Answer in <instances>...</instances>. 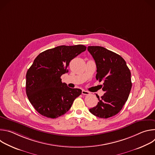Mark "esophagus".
Masks as SVG:
<instances>
[{
	"label": "esophagus",
	"instance_id": "34e87169",
	"mask_svg": "<svg viewBox=\"0 0 155 155\" xmlns=\"http://www.w3.org/2000/svg\"><path fill=\"white\" fill-rule=\"evenodd\" d=\"M81 94H83V95H88V94H90V92H88V91H85V90H82Z\"/></svg>",
	"mask_w": 155,
	"mask_h": 155
}]
</instances>
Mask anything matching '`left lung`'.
I'll return each mask as SVG.
<instances>
[{"label": "left lung", "mask_w": 155, "mask_h": 155, "mask_svg": "<svg viewBox=\"0 0 155 155\" xmlns=\"http://www.w3.org/2000/svg\"><path fill=\"white\" fill-rule=\"evenodd\" d=\"M87 50L94 58L97 68V80H104L105 94L96 107L90 109L94 115L108 118L118 114L127 101L131 87L130 72L124 59L119 54L102 47L89 46Z\"/></svg>", "instance_id": "obj_1"}]
</instances>
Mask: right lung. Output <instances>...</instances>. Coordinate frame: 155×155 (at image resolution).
I'll return each instance as SVG.
<instances>
[{
    "label": "right lung",
    "instance_id": "obj_1",
    "mask_svg": "<svg viewBox=\"0 0 155 155\" xmlns=\"http://www.w3.org/2000/svg\"><path fill=\"white\" fill-rule=\"evenodd\" d=\"M86 49L83 45H61L40 53L34 59L26 74V91L40 115L51 118L62 116L81 94L80 89L62 83L61 77L68 72L71 61Z\"/></svg>",
    "mask_w": 155,
    "mask_h": 155
}]
</instances>
